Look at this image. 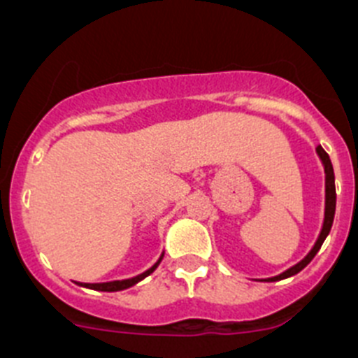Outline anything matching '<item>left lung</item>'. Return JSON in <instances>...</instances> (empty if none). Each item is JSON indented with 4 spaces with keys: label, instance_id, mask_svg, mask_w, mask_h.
<instances>
[{
    "label": "left lung",
    "instance_id": "left-lung-1",
    "mask_svg": "<svg viewBox=\"0 0 358 358\" xmlns=\"http://www.w3.org/2000/svg\"><path fill=\"white\" fill-rule=\"evenodd\" d=\"M316 153H318V157L322 159L323 168H325V219H323L322 231H320V236H318V240H316L315 245H313V249L309 250V255H307L302 262H299L296 265H293L292 268L285 270V272L279 273V275L263 279V280H266V282H273V280H280V279H288V277L295 275V273H299L300 270L306 268V266L310 263V259L316 256V252L320 250L322 243L325 242V238L329 236L330 229H332L334 215H336V176H334V168H332V162H330L329 153H327L322 146H318V148H316Z\"/></svg>",
    "mask_w": 358,
    "mask_h": 358
}]
</instances>
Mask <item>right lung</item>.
I'll list each match as a JSON object with an SVG mask.
<instances>
[{"label": "right lung", "mask_w": 358, "mask_h": 358, "mask_svg": "<svg viewBox=\"0 0 358 358\" xmlns=\"http://www.w3.org/2000/svg\"><path fill=\"white\" fill-rule=\"evenodd\" d=\"M162 258H164V255L160 256L159 262H157L152 268H148L146 272L139 273V275H136V277H130V279L111 280V282H95V285H92V282H79V286H85V288H90V289H96V292H122V289H127V288H130V286L138 285L139 280H143L145 277H148L150 273H152L153 270L159 266V263L162 262Z\"/></svg>", "instance_id": "obj_1"}]
</instances>
